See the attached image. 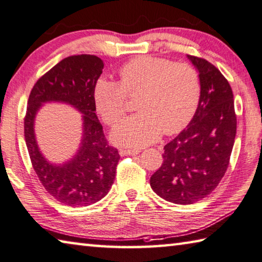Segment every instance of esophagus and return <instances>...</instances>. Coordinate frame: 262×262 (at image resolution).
Masks as SVG:
<instances>
[{"label": "esophagus", "mask_w": 262, "mask_h": 262, "mask_svg": "<svg viewBox=\"0 0 262 262\" xmlns=\"http://www.w3.org/2000/svg\"><path fill=\"white\" fill-rule=\"evenodd\" d=\"M140 152L139 149H121L119 154L121 155H137Z\"/></svg>", "instance_id": "obj_1"}]
</instances>
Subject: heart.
<instances>
[{"mask_svg": "<svg viewBox=\"0 0 262 262\" xmlns=\"http://www.w3.org/2000/svg\"><path fill=\"white\" fill-rule=\"evenodd\" d=\"M121 81L100 79L94 101L101 117L115 125L127 110V95L138 94V113L127 117L113 131L118 145L141 147L164 135L182 131L198 109L201 86L199 75L186 63L154 56H139L119 70Z\"/></svg>", "mask_w": 262, "mask_h": 262, "instance_id": "obj_1", "label": "heart"}]
</instances>
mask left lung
<instances>
[{"mask_svg": "<svg viewBox=\"0 0 262 262\" xmlns=\"http://www.w3.org/2000/svg\"><path fill=\"white\" fill-rule=\"evenodd\" d=\"M187 57L199 71L198 109L189 126L164 146L162 166L149 182L155 193L178 205L194 204L216 189L228 169L237 128L226 77L205 58Z\"/></svg>", "mask_w": 262, "mask_h": 262, "instance_id": "1", "label": "left lung"}]
</instances>
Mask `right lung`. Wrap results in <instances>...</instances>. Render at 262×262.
Listing matches in <instances>:
<instances>
[{
    "label": "right lung",
    "instance_id": "obj_1",
    "mask_svg": "<svg viewBox=\"0 0 262 262\" xmlns=\"http://www.w3.org/2000/svg\"><path fill=\"white\" fill-rule=\"evenodd\" d=\"M103 62L95 55L69 56L41 76L32 89L24 117V136L32 167L45 190L61 204L79 207L96 203L112 187L119 154L108 144L95 114L94 90ZM57 100L83 113L84 135L76 157L62 166L47 162L34 136L35 114L43 102Z\"/></svg>",
    "mask_w": 262,
    "mask_h": 262
}]
</instances>
